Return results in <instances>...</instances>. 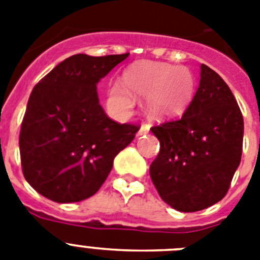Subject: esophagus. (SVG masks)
Masks as SVG:
<instances>
[{"instance_id": "esophagus-1", "label": "esophagus", "mask_w": 260, "mask_h": 260, "mask_svg": "<svg viewBox=\"0 0 260 260\" xmlns=\"http://www.w3.org/2000/svg\"><path fill=\"white\" fill-rule=\"evenodd\" d=\"M150 132V126L148 125H143L141 128H139V132L137 133V137H142V135L147 134V133Z\"/></svg>"}]
</instances>
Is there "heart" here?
<instances>
[{
  "label": "heart",
  "mask_w": 260,
  "mask_h": 260,
  "mask_svg": "<svg viewBox=\"0 0 260 260\" xmlns=\"http://www.w3.org/2000/svg\"><path fill=\"white\" fill-rule=\"evenodd\" d=\"M123 84L116 82L108 88V104L117 113H128L134 96L146 99L147 116L164 121L180 116L194 96L195 83L186 68L158 62H138L122 75Z\"/></svg>",
  "instance_id": "obj_1"
}]
</instances>
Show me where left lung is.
<instances>
[{"instance_id": "obj_1", "label": "left lung", "mask_w": 260, "mask_h": 260, "mask_svg": "<svg viewBox=\"0 0 260 260\" xmlns=\"http://www.w3.org/2000/svg\"><path fill=\"white\" fill-rule=\"evenodd\" d=\"M151 132L160 152L150 176L165 203L195 212L224 198L241 162L243 118L217 73L202 63L199 87L183 116Z\"/></svg>"}]
</instances>
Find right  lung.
Wrapping results in <instances>:
<instances>
[{
    "instance_id": "obj_1",
    "label": "right lung",
    "mask_w": 260,
    "mask_h": 260,
    "mask_svg": "<svg viewBox=\"0 0 260 260\" xmlns=\"http://www.w3.org/2000/svg\"><path fill=\"white\" fill-rule=\"evenodd\" d=\"M128 57L74 54L32 89L19 135L27 182L45 198L73 203L92 197L112 171L138 126L105 114L98 83Z\"/></svg>"
}]
</instances>
